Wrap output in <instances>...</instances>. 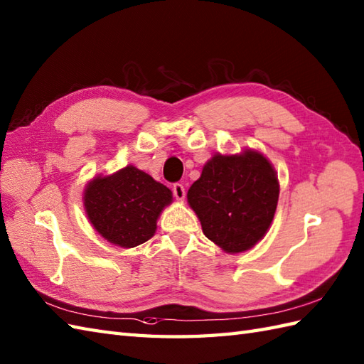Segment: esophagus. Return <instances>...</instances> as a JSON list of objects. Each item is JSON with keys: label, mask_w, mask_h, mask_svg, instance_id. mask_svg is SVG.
<instances>
[{"label": "esophagus", "mask_w": 364, "mask_h": 364, "mask_svg": "<svg viewBox=\"0 0 364 364\" xmlns=\"http://www.w3.org/2000/svg\"><path fill=\"white\" fill-rule=\"evenodd\" d=\"M172 191H173V196H175L176 200H180V201L184 200V197H186V189H184V186H183L181 183H175V184L172 186Z\"/></svg>", "instance_id": "esophagus-1"}]
</instances>
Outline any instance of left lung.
Wrapping results in <instances>:
<instances>
[{
	"label": "left lung",
	"instance_id": "8db88e82",
	"mask_svg": "<svg viewBox=\"0 0 364 364\" xmlns=\"http://www.w3.org/2000/svg\"><path fill=\"white\" fill-rule=\"evenodd\" d=\"M279 181L272 163L256 150L215 154L188 191L203 234L223 251L243 252L262 240L273 222Z\"/></svg>",
	"mask_w": 364,
	"mask_h": 364
}]
</instances>
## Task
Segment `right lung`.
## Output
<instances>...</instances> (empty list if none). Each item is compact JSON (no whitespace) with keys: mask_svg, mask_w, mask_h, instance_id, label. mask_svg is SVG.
Here are the masks:
<instances>
[{"mask_svg":"<svg viewBox=\"0 0 364 364\" xmlns=\"http://www.w3.org/2000/svg\"><path fill=\"white\" fill-rule=\"evenodd\" d=\"M171 203V189L134 166L95 176L83 192L91 225L105 240L122 248L154 237L158 217Z\"/></svg>","mask_w":364,"mask_h":364,"instance_id":"obj_1","label":"right lung"}]
</instances>
